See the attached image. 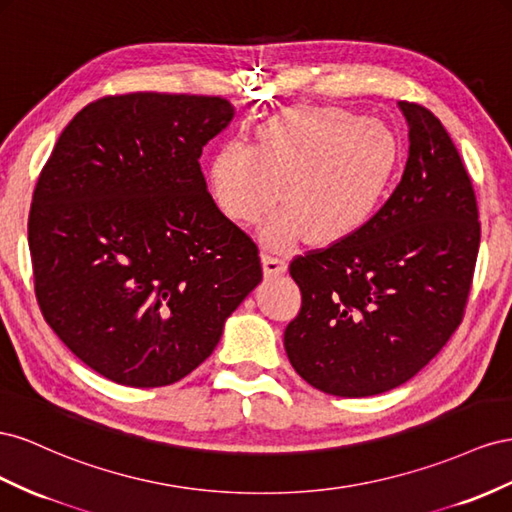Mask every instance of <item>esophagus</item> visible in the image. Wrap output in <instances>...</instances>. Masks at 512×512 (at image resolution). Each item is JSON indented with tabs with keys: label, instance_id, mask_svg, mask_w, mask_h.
Here are the masks:
<instances>
[{
	"label": "esophagus",
	"instance_id": "1",
	"mask_svg": "<svg viewBox=\"0 0 512 512\" xmlns=\"http://www.w3.org/2000/svg\"><path fill=\"white\" fill-rule=\"evenodd\" d=\"M261 264H264V272H266L268 276H279V274H283L285 268H287L285 257L276 255V253H272V251H264V253H261Z\"/></svg>",
	"mask_w": 512,
	"mask_h": 512
}]
</instances>
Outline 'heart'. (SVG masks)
Here are the masks:
<instances>
[{
  "label": "heart",
  "instance_id": "heart-1",
  "mask_svg": "<svg viewBox=\"0 0 512 512\" xmlns=\"http://www.w3.org/2000/svg\"><path fill=\"white\" fill-rule=\"evenodd\" d=\"M401 148L392 128L339 107H294L255 130V145L225 143L212 156L210 191L233 223L285 208L266 238L334 244L367 227L388 199Z\"/></svg>",
  "mask_w": 512,
  "mask_h": 512
}]
</instances>
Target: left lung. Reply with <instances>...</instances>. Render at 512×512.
I'll return each instance as SVG.
<instances>
[{
    "label": "left lung",
    "mask_w": 512,
    "mask_h": 512,
    "mask_svg": "<svg viewBox=\"0 0 512 512\" xmlns=\"http://www.w3.org/2000/svg\"><path fill=\"white\" fill-rule=\"evenodd\" d=\"M403 178L373 221L291 259L298 315L285 328L296 373L334 397H371L412 379L465 315L478 246L476 193L442 122L401 100Z\"/></svg>",
    "instance_id": "left-lung-1"
}]
</instances>
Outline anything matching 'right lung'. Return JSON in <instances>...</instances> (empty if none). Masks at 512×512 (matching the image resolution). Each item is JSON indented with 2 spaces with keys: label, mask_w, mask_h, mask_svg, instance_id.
Here are the masks:
<instances>
[{
  "label": "right lung",
  "mask_w": 512,
  "mask_h": 512,
  "mask_svg": "<svg viewBox=\"0 0 512 512\" xmlns=\"http://www.w3.org/2000/svg\"><path fill=\"white\" fill-rule=\"evenodd\" d=\"M221 96H102L62 130L27 218L40 313L111 382H180L261 281L253 238L216 208L199 156Z\"/></svg>",
  "instance_id": "right-lung-1"
}]
</instances>
